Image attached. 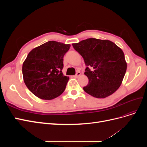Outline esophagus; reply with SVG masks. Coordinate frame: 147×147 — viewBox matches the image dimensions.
Masks as SVG:
<instances>
[{
	"instance_id": "1",
	"label": "esophagus",
	"mask_w": 147,
	"mask_h": 147,
	"mask_svg": "<svg viewBox=\"0 0 147 147\" xmlns=\"http://www.w3.org/2000/svg\"><path fill=\"white\" fill-rule=\"evenodd\" d=\"M80 75H81V73L79 71H78V72H77L76 74H75L74 77L75 78H78V77H79Z\"/></svg>"
}]
</instances>
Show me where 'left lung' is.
I'll list each match as a JSON object with an SVG mask.
<instances>
[{
    "label": "left lung",
    "instance_id": "obj_1",
    "mask_svg": "<svg viewBox=\"0 0 147 147\" xmlns=\"http://www.w3.org/2000/svg\"><path fill=\"white\" fill-rule=\"evenodd\" d=\"M86 65L88 85L83 90L96 98L112 94L121 85L127 64L124 53L116 44L108 40L87 38L73 43Z\"/></svg>",
    "mask_w": 147,
    "mask_h": 147
}]
</instances>
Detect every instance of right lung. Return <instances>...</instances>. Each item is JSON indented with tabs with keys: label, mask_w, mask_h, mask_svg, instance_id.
<instances>
[{
	"label": "right lung",
	"mask_w": 147,
	"mask_h": 147,
	"mask_svg": "<svg viewBox=\"0 0 147 147\" xmlns=\"http://www.w3.org/2000/svg\"><path fill=\"white\" fill-rule=\"evenodd\" d=\"M69 44L49 41L29 52L23 64V75L31 92L44 100L56 98L63 93L69 78L64 76L63 57Z\"/></svg>",
	"instance_id": "obj_1"
}]
</instances>
